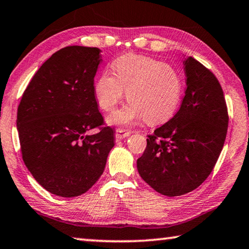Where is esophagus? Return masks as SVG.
I'll list each match as a JSON object with an SVG mask.
<instances>
[{
	"label": "esophagus",
	"instance_id": "esophagus-1",
	"mask_svg": "<svg viewBox=\"0 0 249 249\" xmlns=\"http://www.w3.org/2000/svg\"><path fill=\"white\" fill-rule=\"evenodd\" d=\"M131 134H132V132L127 131V129L117 128L115 132V137H116V140H123V139H125V137H128Z\"/></svg>",
	"mask_w": 249,
	"mask_h": 249
}]
</instances>
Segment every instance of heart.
Instances as JSON below:
<instances>
[{"mask_svg": "<svg viewBox=\"0 0 249 249\" xmlns=\"http://www.w3.org/2000/svg\"><path fill=\"white\" fill-rule=\"evenodd\" d=\"M114 75L103 73L94 84V94L102 109L110 112L123 101L128 104L107 117L112 125H132L141 118L149 124L169 120L183 92V81L174 66L149 56L125 54L113 63Z\"/></svg>", "mask_w": 249, "mask_h": 249, "instance_id": "b5f03b06", "label": "heart"}]
</instances>
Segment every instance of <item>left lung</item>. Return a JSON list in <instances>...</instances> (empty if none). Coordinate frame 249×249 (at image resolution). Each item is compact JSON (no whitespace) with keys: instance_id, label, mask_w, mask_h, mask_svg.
<instances>
[{"instance_id":"1","label":"left lung","mask_w":249,"mask_h":249,"mask_svg":"<svg viewBox=\"0 0 249 249\" xmlns=\"http://www.w3.org/2000/svg\"><path fill=\"white\" fill-rule=\"evenodd\" d=\"M183 64L186 90L178 112L148 135L137 160L142 178L171 197L194 191L210 176L228 126L226 101L215 75L192 56Z\"/></svg>"}]
</instances>
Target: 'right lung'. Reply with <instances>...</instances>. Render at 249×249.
I'll list each match as a JSON object with an SVG mask.
<instances>
[{
	"label": "right lung",
	"instance_id": "obj_1",
	"mask_svg": "<svg viewBox=\"0 0 249 249\" xmlns=\"http://www.w3.org/2000/svg\"><path fill=\"white\" fill-rule=\"evenodd\" d=\"M97 47L66 46L34 74L18 108L22 157L35 180L61 197L84 194L103 174L114 131L94 94ZM100 132L89 136L90 129Z\"/></svg>",
	"mask_w": 249,
	"mask_h": 249
}]
</instances>
